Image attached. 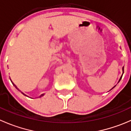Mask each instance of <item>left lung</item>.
<instances>
[{
  "label": "left lung",
  "mask_w": 131,
  "mask_h": 131,
  "mask_svg": "<svg viewBox=\"0 0 131 131\" xmlns=\"http://www.w3.org/2000/svg\"><path fill=\"white\" fill-rule=\"evenodd\" d=\"M122 71H123V73H124V67H123V68H122ZM122 76H121V79H119V81H118V82H120V80H121V79H122ZM115 86H114V87H113V88H112V89H113V88H115ZM112 89H110V90H112Z\"/></svg>",
  "instance_id": "left-lung-1"
}]
</instances>
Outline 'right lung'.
<instances>
[{
	"instance_id": "1",
	"label": "right lung",
	"mask_w": 131,
	"mask_h": 131,
	"mask_svg": "<svg viewBox=\"0 0 131 131\" xmlns=\"http://www.w3.org/2000/svg\"><path fill=\"white\" fill-rule=\"evenodd\" d=\"M13 85H14V84H13Z\"/></svg>"
}]
</instances>
